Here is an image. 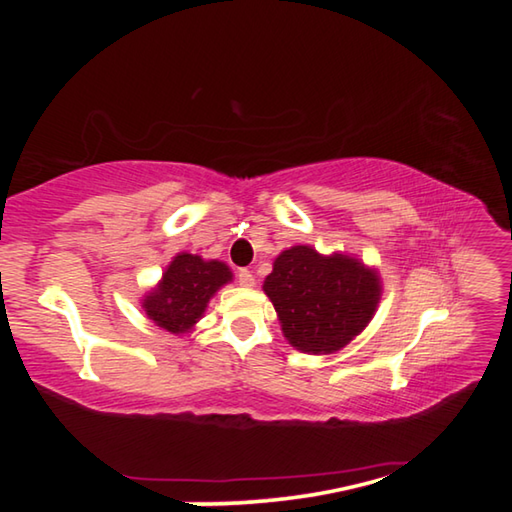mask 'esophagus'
<instances>
[{
	"label": "esophagus",
	"mask_w": 512,
	"mask_h": 512,
	"mask_svg": "<svg viewBox=\"0 0 512 512\" xmlns=\"http://www.w3.org/2000/svg\"><path fill=\"white\" fill-rule=\"evenodd\" d=\"M237 280H239L241 287H253L255 275H253V271H248V268H241V271L237 273Z\"/></svg>",
	"instance_id": "1"
}]
</instances>
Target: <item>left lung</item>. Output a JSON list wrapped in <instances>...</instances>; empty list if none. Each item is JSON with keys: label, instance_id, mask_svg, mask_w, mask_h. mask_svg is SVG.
Returning <instances> with one entry per match:
<instances>
[{"label": "left lung", "instance_id": "obj_1", "mask_svg": "<svg viewBox=\"0 0 512 512\" xmlns=\"http://www.w3.org/2000/svg\"><path fill=\"white\" fill-rule=\"evenodd\" d=\"M264 293L293 348L307 354H334L375 316L381 280L375 268L357 257L320 255L311 246H291L275 257Z\"/></svg>", "mask_w": 512, "mask_h": 512}]
</instances>
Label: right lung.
<instances>
[{"mask_svg":"<svg viewBox=\"0 0 512 512\" xmlns=\"http://www.w3.org/2000/svg\"><path fill=\"white\" fill-rule=\"evenodd\" d=\"M228 282H232L228 264L178 253L162 273L158 287L144 296L142 309L158 327L171 334H187L203 318L210 298Z\"/></svg>","mask_w":512,"mask_h":512,"instance_id":"1","label":"right lung"}]
</instances>
